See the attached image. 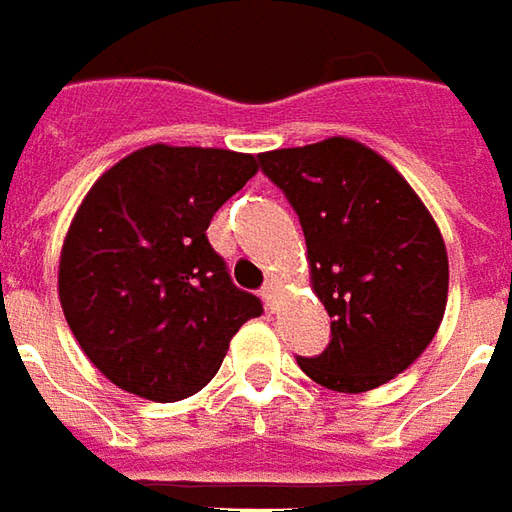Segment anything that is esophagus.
<instances>
[{
  "label": "esophagus",
  "mask_w": 512,
  "mask_h": 512,
  "mask_svg": "<svg viewBox=\"0 0 512 512\" xmlns=\"http://www.w3.org/2000/svg\"><path fill=\"white\" fill-rule=\"evenodd\" d=\"M260 296H263L268 310H277V282H266V288L260 291Z\"/></svg>",
  "instance_id": "esophagus-1"
}]
</instances>
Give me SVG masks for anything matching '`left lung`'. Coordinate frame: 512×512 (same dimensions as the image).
<instances>
[{
    "label": "left lung",
    "instance_id": "left-lung-1",
    "mask_svg": "<svg viewBox=\"0 0 512 512\" xmlns=\"http://www.w3.org/2000/svg\"><path fill=\"white\" fill-rule=\"evenodd\" d=\"M257 157L299 216L310 288L332 318L330 346L296 363L330 391L380 388L441 327L449 257L438 224L410 182L355 138Z\"/></svg>",
    "mask_w": 512,
    "mask_h": 512
}]
</instances>
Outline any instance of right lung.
<instances>
[{
  "mask_svg": "<svg viewBox=\"0 0 512 512\" xmlns=\"http://www.w3.org/2000/svg\"><path fill=\"white\" fill-rule=\"evenodd\" d=\"M257 169L244 152L152 144L110 166L77 207L57 293L85 357L121 391L194 396L263 313L207 241L213 213Z\"/></svg>",
  "mask_w": 512,
  "mask_h": 512,
  "instance_id": "add662e5",
  "label": "right lung"
}]
</instances>
